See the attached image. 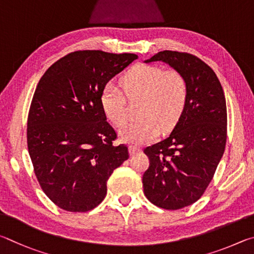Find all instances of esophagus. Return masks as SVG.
<instances>
[{"label":"esophagus","instance_id":"34e87169","mask_svg":"<svg viewBox=\"0 0 254 254\" xmlns=\"http://www.w3.org/2000/svg\"><path fill=\"white\" fill-rule=\"evenodd\" d=\"M141 149L139 147H137V146H130L129 147V154L130 155H135L137 153H140Z\"/></svg>","mask_w":254,"mask_h":254}]
</instances>
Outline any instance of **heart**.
I'll list each match as a JSON object with an SVG mask.
<instances>
[{
	"label": "heart",
	"instance_id": "heart-1",
	"mask_svg": "<svg viewBox=\"0 0 254 254\" xmlns=\"http://www.w3.org/2000/svg\"><path fill=\"white\" fill-rule=\"evenodd\" d=\"M120 83L127 98H141L140 118L127 124L119 131L120 139L126 144H146L161 129L171 130L186 108L189 84L180 71H164L157 65L138 64L124 75ZM100 106L115 126H122L126 122V98L122 89L113 82L102 88Z\"/></svg>",
	"mask_w": 254,
	"mask_h": 254
}]
</instances>
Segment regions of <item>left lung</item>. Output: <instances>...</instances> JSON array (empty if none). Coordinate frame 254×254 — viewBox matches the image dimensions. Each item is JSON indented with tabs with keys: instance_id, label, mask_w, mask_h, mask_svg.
<instances>
[{
	"instance_id": "1",
	"label": "left lung",
	"mask_w": 254,
	"mask_h": 254,
	"mask_svg": "<svg viewBox=\"0 0 254 254\" xmlns=\"http://www.w3.org/2000/svg\"><path fill=\"white\" fill-rule=\"evenodd\" d=\"M155 61L165 62L184 75L189 99L170 136L144 149L149 167L143 175V188L154 205L180 210L202 196L223 156L226 102L220 80L199 58L165 50L145 62Z\"/></svg>"
}]
</instances>
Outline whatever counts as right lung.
Segmentation results:
<instances>
[{
	"label": "right lung",
	"instance_id": "1",
	"mask_svg": "<svg viewBox=\"0 0 254 254\" xmlns=\"http://www.w3.org/2000/svg\"><path fill=\"white\" fill-rule=\"evenodd\" d=\"M138 56L84 50L49 68L35 89L28 116V149L47 196L62 210L87 212L107 194V181L128 159L126 145L100 106L105 84Z\"/></svg>",
	"mask_w": 254,
	"mask_h": 254
}]
</instances>
